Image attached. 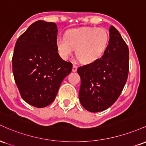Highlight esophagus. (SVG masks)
<instances>
[{"label": "esophagus", "instance_id": "esophagus-1", "mask_svg": "<svg viewBox=\"0 0 146 146\" xmlns=\"http://www.w3.org/2000/svg\"><path fill=\"white\" fill-rule=\"evenodd\" d=\"M77 69H78V66H77L76 65L73 64V68H72V71H73V72H76L77 71Z\"/></svg>", "mask_w": 146, "mask_h": 146}]
</instances>
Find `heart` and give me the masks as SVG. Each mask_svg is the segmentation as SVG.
Returning <instances> with one entry per match:
<instances>
[{
    "mask_svg": "<svg viewBox=\"0 0 146 146\" xmlns=\"http://www.w3.org/2000/svg\"><path fill=\"white\" fill-rule=\"evenodd\" d=\"M109 42V34L103 28L80 27L68 30L56 39V48L64 60H68L75 48V55L84 64L96 62L103 56Z\"/></svg>",
    "mask_w": 146,
    "mask_h": 146,
    "instance_id": "obj_1",
    "label": "heart"
}]
</instances>
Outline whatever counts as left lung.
Here are the masks:
<instances>
[{
    "label": "left lung",
    "mask_w": 146,
    "mask_h": 146,
    "mask_svg": "<svg viewBox=\"0 0 146 146\" xmlns=\"http://www.w3.org/2000/svg\"><path fill=\"white\" fill-rule=\"evenodd\" d=\"M109 42L101 58L78 68L81 78L80 103L92 113L103 111L116 102L126 83L129 50L119 32L109 29Z\"/></svg>",
    "instance_id": "1"
}]
</instances>
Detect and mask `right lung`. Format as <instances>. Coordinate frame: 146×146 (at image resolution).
<instances>
[{
  "instance_id": "1",
  "label": "right lung",
  "mask_w": 146,
  "mask_h": 146,
  "mask_svg": "<svg viewBox=\"0 0 146 146\" xmlns=\"http://www.w3.org/2000/svg\"><path fill=\"white\" fill-rule=\"evenodd\" d=\"M55 23L38 21L31 24L15 45L14 77L22 98L37 108L54 101L63 80L73 64L61 58L56 48Z\"/></svg>"
}]
</instances>
